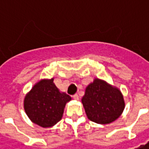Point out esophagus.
I'll return each instance as SVG.
<instances>
[{"instance_id":"34e87169","label":"esophagus","mask_w":149,"mask_h":149,"mask_svg":"<svg viewBox=\"0 0 149 149\" xmlns=\"http://www.w3.org/2000/svg\"><path fill=\"white\" fill-rule=\"evenodd\" d=\"M72 97H73V99L74 100H79V96L77 95V94H75L72 96Z\"/></svg>"}]
</instances>
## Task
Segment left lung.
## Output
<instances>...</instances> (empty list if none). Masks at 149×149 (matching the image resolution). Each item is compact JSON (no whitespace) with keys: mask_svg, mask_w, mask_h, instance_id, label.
<instances>
[{"mask_svg":"<svg viewBox=\"0 0 149 149\" xmlns=\"http://www.w3.org/2000/svg\"><path fill=\"white\" fill-rule=\"evenodd\" d=\"M81 102L88 119L100 124H107L118 118L125 107L119 89L98 78L86 87Z\"/></svg>","mask_w":149,"mask_h":149,"instance_id":"obj_1","label":"left lung"}]
</instances>
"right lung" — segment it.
I'll use <instances>...</instances> for the list:
<instances>
[{
	"label": "right lung",
	"mask_w": 149,
	"mask_h": 149,
	"mask_svg": "<svg viewBox=\"0 0 149 149\" xmlns=\"http://www.w3.org/2000/svg\"><path fill=\"white\" fill-rule=\"evenodd\" d=\"M52 79H42L33 86L24 99V109L31 121L50 127L62 119L66 103L72 97L61 93Z\"/></svg>",
	"instance_id": "add662e5"
}]
</instances>
